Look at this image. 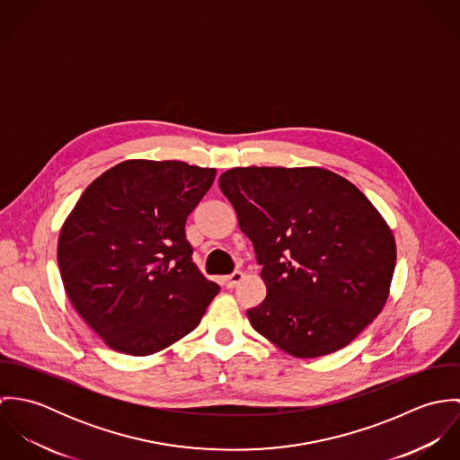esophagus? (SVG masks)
<instances>
[{
  "instance_id": "1",
  "label": "esophagus",
  "mask_w": 460,
  "mask_h": 460,
  "mask_svg": "<svg viewBox=\"0 0 460 460\" xmlns=\"http://www.w3.org/2000/svg\"><path fill=\"white\" fill-rule=\"evenodd\" d=\"M243 278H244V274H243L241 270H234L232 274H228V276L225 278V285H226L228 288H235V287L243 281Z\"/></svg>"
}]
</instances>
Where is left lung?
<instances>
[{
	"instance_id": "1",
	"label": "left lung",
	"mask_w": 460,
	"mask_h": 460,
	"mask_svg": "<svg viewBox=\"0 0 460 460\" xmlns=\"http://www.w3.org/2000/svg\"><path fill=\"white\" fill-rule=\"evenodd\" d=\"M262 265L253 329L296 358L349 345L383 310L394 278L390 226L354 184L324 168L248 166L219 177Z\"/></svg>"
}]
</instances>
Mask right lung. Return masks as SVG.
<instances>
[{
	"label": "right lung",
	"mask_w": 460,
	"mask_h": 460,
	"mask_svg": "<svg viewBox=\"0 0 460 460\" xmlns=\"http://www.w3.org/2000/svg\"><path fill=\"white\" fill-rule=\"evenodd\" d=\"M214 168L124 161L77 199L58 239L66 296L113 350L148 356L197 328L219 285L193 262L186 219Z\"/></svg>",
	"instance_id": "1"
}]
</instances>
